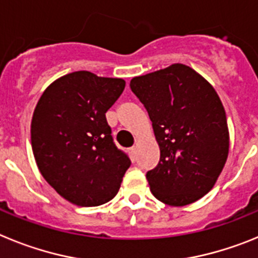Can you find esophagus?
Wrapping results in <instances>:
<instances>
[{"label": "esophagus", "instance_id": "obj_1", "mask_svg": "<svg viewBox=\"0 0 258 258\" xmlns=\"http://www.w3.org/2000/svg\"><path fill=\"white\" fill-rule=\"evenodd\" d=\"M129 154H131V156H132V160L136 161V159H137V149H136V147H131V149H129Z\"/></svg>", "mask_w": 258, "mask_h": 258}]
</instances>
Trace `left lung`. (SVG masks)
I'll list each match as a JSON object with an SVG mask.
<instances>
[{
  "mask_svg": "<svg viewBox=\"0 0 258 258\" xmlns=\"http://www.w3.org/2000/svg\"><path fill=\"white\" fill-rule=\"evenodd\" d=\"M160 147L146 173L151 192L168 206H187L217 181L229 154L226 113L213 86L184 64H172L131 81Z\"/></svg>",
  "mask_w": 258,
  "mask_h": 258,
  "instance_id": "left-lung-1",
  "label": "left lung"
}]
</instances>
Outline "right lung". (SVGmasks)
<instances>
[{
	"instance_id": "right-lung-1",
	"label": "right lung",
	"mask_w": 258,
	"mask_h": 258,
	"mask_svg": "<svg viewBox=\"0 0 258 258\" xmlns=\"http://www.w3.org/2000/svg\"><path fill=\"white\" fill-rule=\"evenodd\" d=\"M122 79L77 71L41 95L31 125L41 174L80 207H97L117 194L131 159L113 142L106 112L124 92Z\"/></svg>"
}]
</instances>
